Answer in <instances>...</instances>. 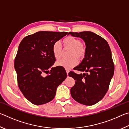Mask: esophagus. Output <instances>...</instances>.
<instances>
[{
    "label": "esophagus",
    "mask_w": 129,
    "mask_h": 129,
    "mask_svg": "<svg viewBox=\"0 0 129 129\" xmlns=\"http://www.w3.org/2000/svg\"><path fill=\"white\" fill-rule=\"evenodd\" d=\"M66 70V72H67V75L68 76V73H69V69H65Z\"/></svg>",
    "instance_id": "34e87169"
}]
</instances>
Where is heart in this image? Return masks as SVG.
<instances>
[{"mask_svg": "<svg viewBox=\"0 0 129 129\" xmlns=\"http://www.w3.org/2000/svg\"><path fill=\"white\" fill-rule=\"evenodd\" d=\"M62 45L64 49H70L69 56L71 57L58 61L56 64L57 66L67 69L72 68L77 65V58L82 60L86 55V45L75 37L69 36L65 38L62 41ZM52 52L56 60L60 59L62 54V48L59 43L56 42L53 44L52 47Z\"/></svg>", "mask_w": 129, "mask_h": 129, "instance_id": "obj_1", "label": "heart"}]
</instances>
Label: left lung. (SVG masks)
Listing matches in <instances>:
<instances>
[{
  "mask_svg": "<svg viewBox=\"0 0 129 129\" xmlns=\"http://www.w3.org/2000/svg\"><path fill=\"white\" fill-rule=\"evenodd\" d=\"M69 34L82 39L86 47L85 56L74 68L85 73H69V76L76 82L71 89V95L78 103L93 105L106 94L114 75V64L110 48L106 40L93 32H69Z\"/></svg>",
  "mask_w": 129,
  "mask_h": 129,
  "instance_id": "left-lung-1",
  "label": "left lung"
}]
</instances>
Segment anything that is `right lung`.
Segmentation results:
<instances>
[{
  "instance_id": "1",
  "label": "right lung",
  "mask_w": 129,
  "mask_h": 129,
  "mask_svg": "<svg viewBox=\"0 0 129 129\" xmlns=\"http://www.w3.org/2000/svg\"><path fill=\"white\" fill-rule=\"evenodd\" d=\"M67 34L39 31L25 37L19 44L14 61L17 84L32 104L40 105L52 101L57 88L67 78L63 67L49 69L56 61L52 52L53 44Z\"/></svg>"
}]
</instances>
